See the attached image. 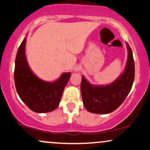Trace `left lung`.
Returning <instances> with one entry per match:
<instances>
[{
	"label": "left lung",
	"mask_w": 150,
	"mask_h": 150,
	"mask_svg": "<svg viewBox=\"0 0 150 150\" xmlns=\"http://www.w3.org/2000/svg\"><path fill=\"white\" fill-rule=\"evenodd\" d=\"M128 60L124 71L116 80L106 85H92L82 77L81 93L83 104L89 112L106 114L113 112L124 101L135 77V63L132 50L126 42Z\"/></svg>",
	"instance_id": "1"
}]
</instances>
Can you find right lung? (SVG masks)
<instances>
[{
  "label": "right lung",
  "mask_w": 150,
  "mask_h": 150,
  "mask_svg": "<svg viewBox=\"0 0 150 150\" xmlns=\"http://www.w3.org/2000/svg\"><path fill=\"white\" fill-rule=\"evenodd\" d=\"M26 37L19 47L15 58V84L19 97L32 111H53L59 105L71 73H64L53 82L39 78L31 70L25 54Z\"/></svg>",
  "instance_id": "1"
}]
</instances>
